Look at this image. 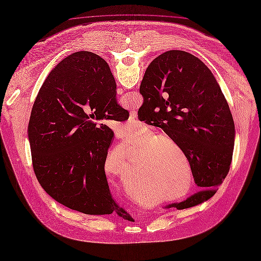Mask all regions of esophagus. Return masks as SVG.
I'll use <instances>...</instances> for the list:
<instances>
[{
  "mask_svg": "<svg viewBox=\"0 0 261 261\" xmlns=\"http://www.w3.org/2000/svg\"><path fill=\"white\" fill-rule=\"evenodd\" d=\"M118 93H123V90H120L119 89V91H118ZM128 121H129V123L130 124H136L137 123V114L136 111H132L130 112V114H129V118H128Z\"/></svg>",
  "mask_w": 261,
  "mask_h": 261,
  "instance_id": "obj_1",
  "label": "esophagus"
}]
</instances>
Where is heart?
I'll return each mask as SVG.
<instances>
[{
	"mask_svg": "<svg viewBox=\"0 0 261 261\" xmlns=\"http://www.w3.org/2000/svg\"><path fill=\"white\" fill-rule=\"evenodd\" d=\"M138 129L139 128L133 125H125L119 132L122 135L126 134L128 137H132L137 135ZM155 137L156 135L153 132L147 130L141 136L140 140L133 143L126 150L134 161L135 153L137 149H139L137 153L136 171L141 178L137 180L144 182V187L148 191L161 192L167 196V200L169 201L178 200L186 196L191 190L192 175L190 167L188 165V177L185 171L181 174H178L173 149L181 154L180 148L172 138L158 137L155 139ZM112 159H114L116 163L115 170H112L110 164H108V161H111ZM130 171L132 163L124 151L122 149L112 151L108 156L106 166L104 164V172L106 175L118 177L125 181Z\"/></svg>",
	"mask_w": 261,
	"mask_h": 261,
	"instance_id": "b5f03b06",
	"label": "heart"
}]
</instances>
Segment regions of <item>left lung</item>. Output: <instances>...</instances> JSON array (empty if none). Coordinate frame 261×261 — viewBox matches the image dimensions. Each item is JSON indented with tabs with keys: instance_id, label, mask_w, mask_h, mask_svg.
I'll use <instances>...</instances> for the list:
<instances>
[{
	"instance_id": "left-lung-1",
	"label": "left lung",
	"mask_w": 261,
	"mask_h": 261,
	"mask_svg": "<svg viewBox=\"0 0 261 261\" xmlns=\"http://www.w3.org/2000/svg\"><path fill=\"white\" fill-rule=\"evenodd\" d=\"M139 90L144 102L138 119L163 128L204 189L166 207L185 209L207 200L230 170L234 142L233 117L213 73L195 56L171 50L151 62Z\"/></svg>"
}]
</instances>
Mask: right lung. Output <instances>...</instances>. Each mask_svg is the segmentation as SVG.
<instances>
[{
    "mask_svg": "<svg viewBox=\"0 0 261 261\" xmlns=\"http://www.w3.org/2000/svg\"><path fill=\"white\" fill-rule=\"evenodd\" d=\"M108 64L87 51L73 53L51 70L33 104L28 137L35 176L56 201L89 215L119 206L104 172L114 133L128 111L116 98Z\"/></svg>",
    "mask_w": 261,
    "mask_h": 261,
    "instance_id": "add662e5",
    "label": "right lung"
}]
</instances>
